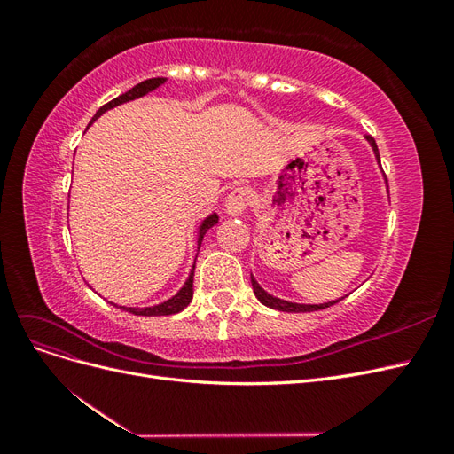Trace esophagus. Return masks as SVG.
I'll return each mask as SVG.
<instances>
[{
	"label": "esophagus",
	"instance_id": "34e87169",
	"mask_svg": "<svg viewBox=\"0 0 454 454\" xmlns=\"http://www.w3.org/2000/svg\"><path fill=\"white\" fill-rule=\"evenodd\" d=\"M252 202V191L248 187H235L225 200V210L231 215H240Z\"/></svg>",
	"mask_w": 454,
	"mask_h": 454
}]
</instances>
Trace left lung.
<instances>
[{
  "label": "left lung",
  "instance_id": "1",
  "mask_svg": "<svg viewBox=\"0 0 454 454\" xmlns=\"http://www.w3.org/2000/svg\"><path fill=\"white\" fill-rule=\"evenodd\" d=\"M367 142H369V145L373 147V153H375V157H377V162L380 164V157H379V149H377V144H375V140L371 138V136H367ZM252 278V287H254V294H255V297L261 301V303H263L265 307H270V309H274V310H282V312H312V310H322V309H327V307H332V305H335V303H339L340 299H345V297H340V299H335V301H327V303H320V305H303V303H292V301H284V299H278V297H272L270 294H267L263 287H261L259 284H257V280L254 278V277H250Z\"/></svg>",
  "mask_w": 454,
  "mask_h": 454
}]
</instances>
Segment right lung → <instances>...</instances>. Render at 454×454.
<instances>
[{
	"instance_id": "obj_1",
	"label": "right lung",
	"mask_w": 454,
	"mask_h": 454,
	"mask_svg": "<svg viewBox=\"0 0 454 454\" xmlns=\"http://www.w3.org/2000/svg\"><path fill=\"white\" fill-rule=\"evenodd\" d=\"M164 81H167V77H153V79L142 81V83L132 87V89L127 90L125 94H121V96H117V98H114L112 102L104 104V106L98 109V112H96V115L92 117L90 122H94L102 114H106L107 109L117 107V106H121V104L136 100V98H142V96H145L147 92H151V90H155L157 87H160V85L164 83ZM217 219H219V217H217L215 212L210 214L208 217H204V222H202L200 227H199V239H197L199 248H200V244H202V239H204V235H206V231H208L210 227H214V225L217 223ZM193 274H195V263H193V269H191V272H189V277H187L185 284L180 287V292H177L176 295H172L170 299L164 301V303H159V305H153V307H144V309H136V307H119V309L127 310V312H130V314H136V316H168V314L180 312V310H184V309L191 303V299H193ZM115 307H117V305H115Z\"/></svg>"
}]
</instances>
